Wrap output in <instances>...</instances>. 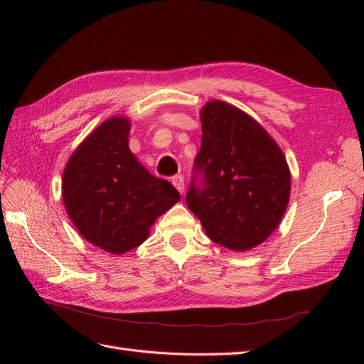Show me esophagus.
<instances>
[{
	"label": "esophagus",
	"mask_w": 364,
	"mask_h": 364,
	"mask_svg": "<svg viewBox=\"0 0 364 364\" xmlns=\"http://www.w3.org/2000/svg\"><path fill=\"white\" fill-rule=\"evenodd\" d=\"M172 184L178 189L180 194H183V192H184V178H183V175H175L172 178Z\"/></svg>",
	"instance_id": "34e87169"
}]
</instances>
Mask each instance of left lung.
Instances as JSON below:
<instances>
[{
    "instance_id": "obj_1",
    "label": "left lung",
    "mask_w": 364,
    "mask_h": 364,
    "mask_svg": "<svg viewBox=\"0 0 364 364\" xmlns=\"http://www.w3.org/2000/svg\"><path fill=\"white\" fill-rule=\"evenodd\" d=\"M202 146L186 196L208 237L244 252L264 242L289 202L291 173L280 146L249 114L220 100L200 111ZM203 180L196 184V176Z\"/></svg>"
}]
</instances>
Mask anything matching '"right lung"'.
<instances>
[{
  "instance_id": "obj_1",
  "label": "right lung",
  "mask_w": 364,
  "mask_h": 364,
  "mask_svg": "<svg viewBox=\"0 0 364 364\" xmlns=\"http://www.w3.org/2000/svg\"><path fill=\"white\" fill-rule=\"evenodd\" d=\"M127 117L103 122L68 159L63 198L80 235L107 253L122 255L141 245L150 227L170 210L178 192L153 176L128 146Z\"/></svg>"
}]
</instances>
